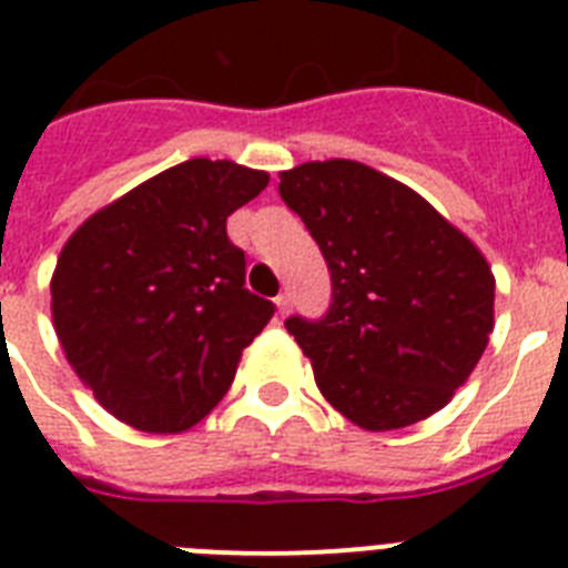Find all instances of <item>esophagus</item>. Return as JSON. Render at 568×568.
Wrapping results in <instances>:
<instances>
[{"label":"esophagus","mask_w":568,"mask_h":568,"mask_svg":"<svg viewBox=\"0 0 568 568\" xmlns=\"http://www.w3.org/2000/svg\"><path fill=\"white\" fill-rule=\"evenodd\" d=\"M275 307H278L281 316H287L290 307H293V295H290V293H281L278 298H275Z\"/></svg>","instance_id":"obj_1"}]
</instances>
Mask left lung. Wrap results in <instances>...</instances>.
<instances>
[{"instance_id": "1", "label": "left lung", "mask_w": 568, "mask_h": 568, "mask_svg": "<svg viewBox=\"0 0 568 568\" xmlns=\"http://www.w3.org/2000/svg\"><path fill=\"white\" fill-rule=\"evenodd\" d=\"M278 195L331 270L327 313L284 322L318 390L367 430L445 408L494 327V275L477 246L414 189L356 160L281 172Z\"/></svg>"}]
</instances>
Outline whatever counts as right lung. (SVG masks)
I'll list each match as a JSON object with an SVG mask.
<instances>
[{
    "instance_id": "1",
    "label": "right lung",
    "mask_w": 568,
    "mask_h": 568,
    "mask_svg": "<svg viewBox=\"0 0 568 568\" xmlns=\"http://www.w3.org/2000/svg\"><path fill=\"white\" fill-rule=\"evenodd\" d=\"M270 174L195 158L91 215L51 278L65 358L105 410L149 434L192 428L224 399L237 358L273 318L250 293L226 217Z\"/></svg>"
}]
</instances>
